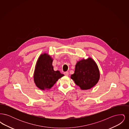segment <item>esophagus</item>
I'll list each match as a JSON object with an SVG mask.
<instances>
[{"label": "esophagus", "mask_w": 129, "mask_h": 129, "mask_svg": "<svg viewBox=\"0 0 129 129\" xmlns=\"http://www.w3.org/2000/svg\"><path fill=\"white\" fill-rule=\"evenodd\" d=\"M64 74L65 75H67V76H68V75H69V73L68 72H64Z\"/></svg>", "instance_id": "1"}]
</instances>
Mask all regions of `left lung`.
Masks as SVG:
<instances>
[{"label":"left lung","mask_w":129,"mask_h":129,"mask_svg":"<svg viewBox=\"0 0 129 129\" xmlns=\"http://www.w3.org/2000/svg\"><path fill=\"white\" fill-rule=\"evenodd\" d=\"M98 67L91 57L77 62L74 73L71 76L75 84L82 90L90 89L95 86L100 79Z\"/></svg>","instance_id":"8db88e82"}]
</instances>
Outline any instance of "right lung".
I'll use <instances>...</instances> for the list:
<instances>
[{"label": "right lung", "mask_w": 129, "mask_h": 129, "mask_svg": "<svg viewBox=\"0 0 129 129\" xmlns=\"http://www.w3.org/2000/svg\"><path fill=\"white\" fill-rule=\"evenodd\" d=\"M53 60V59L46 53L41 55L37 60L33 75L34 81L36 86L41 90L50 89L64 75L59 71L54 70Z\"/></svg>", "instance_id": "obj_1"}]
</instances>
